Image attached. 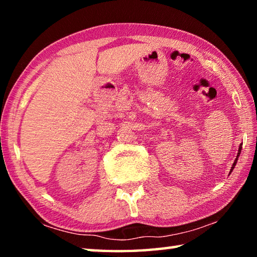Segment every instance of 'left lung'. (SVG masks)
Segmentation results:
<instances>
[{"mask_svg": "<svg viewBox=\"0 0 257 257\" xmlns=\"http://www.w3.org/2000/svg\"><path fill=\"white\" fill-rule=\"evenodd\" d=\"M241 145H242V144H240V146H239V150H238V154H237V158H236V160H234V162H233V164H232V167H231V170H230V172H231V171L233 170V168H234V167H236L237 160H238V158H239V155H240V152H241Z\"/></svg>", "mask_w": 257, "mask_h": 257, "instance_id": "1", "label": "left lung"}]
</instances>
